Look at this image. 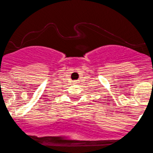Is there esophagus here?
Returning a JSON list of instances; mask_svg holds the SVG:
<instances>
[{
  "label": "esophagus",
  "mask_w": 153,
  "mask_h": 153,
  "mask_svg": "<svg viewBox=\"0 0 153 153\" xmlns=\"http://www.w3.org/2000/svg\"><path fill=\"white\" fill-rule=\"evenodd\" d=\"M74 82H75V83H78V82H79V80H74Z\"/></svg>",
  "instance_id": "1"
}]
</instances>
